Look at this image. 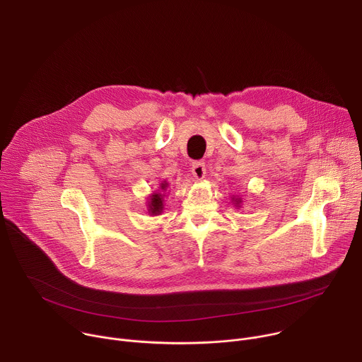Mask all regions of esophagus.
Masks as SVG:
<instances>
[{"label": "esophagus", "mask_w": 362, "mask_h": 362, "mask_svg": "<svg viewBox=\"0 0 362 362\" xmlns=\"http://www.w3.org/2000/svg\"><path fill=\"white\" fill-rule=\"evenodd\" d=\"M192 175L196 180H202L206 176V166L203 162H196L192 166Z\"/></svg>", "instance_id": "1"}]
</instances>
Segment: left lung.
Masks as SVG:
<instances>
[{
	"instance_id": "obj_1",
	"label": "left lung",
	"mask_w": 362,
	"mask_h": 362,
	"mask_svg": "<svg viewBox=\"0 0 362 362\" xmlns=\"http://www.w3.org/2000/svg\"><path fill=\"white\" fill-rule=\"evenodd\" d=\"M232 202H233V204L236 206V208H238V209L240 208V203H242V199H240L239 196H232Z\"/></svg>"
}]
</instances>
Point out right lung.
<instances>
[{"instance_id": "obj_1", "label": "right lung", "mask_w": 362, "mask_h": 362, "mask_svg": "<svg viewBox=\"0 0 362 362\" xmlns=\"http://www.w3.org/2000/svg\"><path fill=\"white\" fill-rule=\"evenodd\" d=\"M169 187V183L166 180H163L159 186V190L158 192H153L150 196H148V200H147V212L150 216H158V215H162L163 212V208H165V192L168 190Z\"/></svg>"}]
</instances>
